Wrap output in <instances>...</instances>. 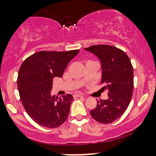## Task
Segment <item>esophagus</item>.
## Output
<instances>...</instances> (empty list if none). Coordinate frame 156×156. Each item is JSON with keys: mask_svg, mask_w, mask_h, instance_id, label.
I'll return each mask as SVG.
<instances>
[{"mask_svg": "<svg viewBox=\"0 0 156 156\" xmlns=\"http://www.w3.org/2000/svg\"><path fill=\"white\" fill-rule=\"evenodd\" d=\"M74 98H85V97H84L83 95L80 94H74Z\"/></svg>", "mask_w": 156, "mask_h": 156, "instance_id": "34e87169", "label": "esophagus"}]
</instances>
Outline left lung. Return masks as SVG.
I'll return each mask as SVG.
<instances>
[{"mask_svg": "<svg viewBox=\"0 0 156 156\" xmlns=\"http://www.w3.org/2000/svg\"><path fill=\"white\" fill-rule=\"evenodd\" d=\"M94 54L101 64V84L108 90V99L97 101L90 113L96 121L110 123L123 114L130 103L133 90V69L128 55L121 49L108 45L85 48Z\"/></svg>", "mask_w": 156, "mask_h": 156, "instance_id": "left-lung-1", "label": "left lung"}]
</instances>
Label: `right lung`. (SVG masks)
<instances>
[{
    "label": "right lung",
    "instance_id": "obj_1",
    "mask_svg": "<svg viewBox=\"0 0 156 156\" xmlns=\"http://www.w3.org/2000/svg\"><path fill=\"white\" fill-rule=\"evenodd\" d=\"M78 52L41 51L21 65L17 77L21 102L32 120L40 126L56 128L67 120L73 96H52V79L62 76L69 62Z\"/></svg>",
    "mask_w": 156,
    "mask_h": 156
}]
</instances>
